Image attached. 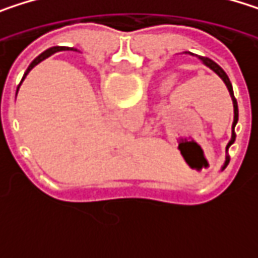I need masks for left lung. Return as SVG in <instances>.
Returning <instances> with one entry per match:
<instances>
[{
  "label": "left lung",
  "instance_id": "left-lung-1",
  "mask_svg": "<svg viewBox=\"0 0 258 258\" xmlns=\"http://www.w3.org/2000/svg\"><path fill=\"white\" fill-rule=\"evenodd\" d=\"M185 55H191V56H196L202 64H205L208 69H211L218 78L221 79L224 83H226V86H227V89H229V94H230V97H232V101H233V124H232V137H230V140H229V143H227V146H226V161H224V164H223V167H221V170H224L226 167H227V164H229V161H230V155H229V148L233 145V142H234V139H236V133H234V127H236V124H237V119H239V109H237V101H236V98H234V94H233V86H232V82H230V79L229 76L226 75V72L215 62V61H212L211 58H208V56H200V55H194V53H191V52H183Z\"/></svg>",
  "mask_w": 258,
  "mask_h": 258
}]
</instances>
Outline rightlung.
Here are the masks:
<instances>
[{
	"instance_id": "right-lung-1",
	"label": "right lung",
	"mask_w": 258,
	"mask_h": 258,
	"mask_svg": "<svg viewBox=\"0 0 258 258\" xmlns=\"http://www.w3.org/2000/svg\"><path fill=\"white\" fill-rule=\"evenodd\" d=\"M61 50H73V49H70V47H64V46H53V47H50V49H47V50H44L43 53H40L31 64H29V67L26 69V72H25V75H24V78H22V80H21V83L18 85V91H19V86L22 85V82L25 80V78L28 76V73L37 66V64H40L41 61H44L46 58H49V56H52L53 53H56V52H61ZM18 91H16V95H18Z\"/></svg>"
}]
</instances>
